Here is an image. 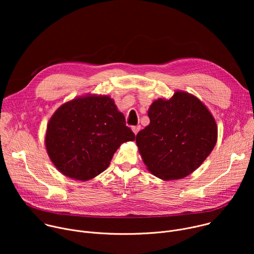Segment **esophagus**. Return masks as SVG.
Here are the masks:
<instances>
[{"label": "esophagus", "mask_w": 254, "mask_h": 254, "mask_svg": "<svg viewBox=\"0 0 254 254\" xmlns=\"http://www.w3.org/2000/svg\"><path fill=\"white\" fill-rule=\"evenodd\" d=\"M139 129H140V127H139V126L132 127V128H131V130H132V132H133L134 134H136V133L139 131Z\"/></svg>", "instance_id": "1"}]
</instances>
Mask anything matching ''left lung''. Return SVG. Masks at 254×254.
<instances>
[{"mask_svg":"<svg viewBox=\"0 0 254 254\" xmlns=\"http://www.w3.org/2000/svg\"><path fill=\"white\" fill-rule=\"evenodd\" d=\"M150 125L135 137L142 162L164 181L183 179L213 151L218 127L208 107L194 94L176 90L150 105Z\"/></svg>","mask_w":254,"mask_h":254,"instance_id":"obj_1","label":"left lung"}]
</instances>
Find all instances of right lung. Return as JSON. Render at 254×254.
I'll use <instances>...</instances> for the list:
<instances>
[{"label":"right lung","mask_w":254,"mask_h":254,"mask_svg":"<svg viewBox=\"0 0 254 254\" xmlns=\"http://www.w3.org/2000/svg\"><path fill=\"white\" fill-rule=\"evenodd\" d=\"M134 133L110 95L86 94L60 105L50 118L44 142L55 168L73 180L95 178Z\"/></svg>","instance_id":"1"}]
</instances>
